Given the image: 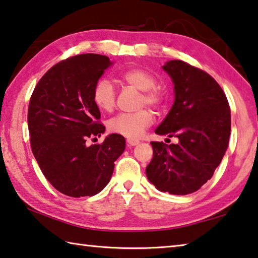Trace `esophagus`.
<instances>
[{"label": "esophagus", "mask_w": 258, "mask_h": 258, "mask_svg": "<svg viewBox=\"0 0 258 258\" xmlns=\"http://www.w3.org/2000/svg\"><path fill=\"white\" fill-rule=\"evenodd\" d=\"M139 143H140V141H138V140H133V139L127 140V146L128 147H134V146L139 145Z\"/></svg>", "instance_id": "1"}]
</instances>
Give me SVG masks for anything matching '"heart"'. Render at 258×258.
I'll use <instances>...</instances> for the list:
<instances>
[{"label":"heart","mask_w":258,"mask_h":258,"mask_svg":"<svg viewBox=\"0 0 258 258\" xmlns=\"http://www.w3.org/2000/svg\"><path fill=\"white\" fill-rule=\"evenodd\" d=\"M118 80L134 89L141 91L139 106H149L154 109H161L165 104V93L156 85V77L146 69L132 67L118 73ZM117 93L110 81L106 78L99 80L93 87L92 100L101 111L110 112L116 106ZM154 120L152 113L142 109L135 112L119 113L108 121V130L111 133L121 135L127 139H139L149 127Z\"/></svg>","instance_id":"1"}]
</instances>
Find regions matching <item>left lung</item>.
I'll use <instances>...</instances> for the list:
<instances>
[{"mask_svg":"<svg viewBox=\"0 0 258 258\" xmlns=\"http://www.w3.org/2000/svg\"><path fill=\"white\" fill-rule=\"evenodd\" d=\"M172 77L175 101L156 133L177 138V145L152 141L154 157L146 173L157 189L189 195L211 180L229 146L231 111L214 78L182 60L163 67Z\"/></svg>","mask_w":258,"mask_h":258,"instance_id":"left-lung-1","label":"left lung"}]
</instances>
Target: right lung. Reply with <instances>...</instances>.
<instances>
[{
	"mask_svg": "<svg viewBox=\"0 0 258 258\" xmlns=\"http://www.w3.org/2000/svg\"><path fill=\"white\" fill-rule=\"evenodd\" d=\"M110 64L108 56L94 53L64 59L43 75L29 100L33 154L46 180L69 197L99 194L125 149L124 137L115 133L100 145L85 143L104 132L92 92Z\"/></svg>",
	"mask_w": 258,
	"mask_h": 258,
	"instance_id": "1",
	"label": "right lung"
}]
</instances>
